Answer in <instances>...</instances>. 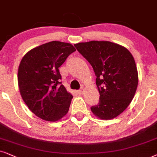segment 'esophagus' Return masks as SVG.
I'll return each instance as SVG.
<instances>
[{
	"label": "esophagus",
	"instance_id": "esophagus-1",
	"mask_svg": "<svg viewBox=\"0 0 157 157\" xmlns=\"http://www.w3.org/2000/svg\"><path fill=\"white\" fill-rule=\"evenodd\" d=\"M85 91V89L83 88V87H82V88H80L79 90H77V93L80 94V95H82V94H83V93H84Z\"/></svg>",
	"mask_w": 157,
	"mask_h": 157
}]
</instances>
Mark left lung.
<instances>
[{"instance_id":"1","label":"left lung","mask_w":157,"mask_h":157,"mask_svg":"<svg viewBox=\"0 0 157 157\" xmlns=\"http://www.w3.org/2000/svg\"><path fill=\"white\" fill-rule=\"evenodd\" d=\"M75 47L93 67L100 93L99 103L91 107L103 120L116 118L131 103L139 77L134 58L123 46L107 41H90Z\"/></svg>"}]
</instances>
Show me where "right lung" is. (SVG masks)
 <instances>
[{
    "label": "right lung",
    "instance_id": "1",
    "mask_svg": "<svg viewBox=\"0 0 157 157\" xmlns=\"http://www.w3.org/2000/svg\"><path fill=\"white\" fill-rule=\"evenodd\" d=\"M75 51L71 44L50 41L31 49L20 62L21 95L31 111L44 121L54 122L67 113L73 96L59 85V67Z\"/></svg>",
    "mask_w": 157,
    "mask_h": 157
}]
</instances>
